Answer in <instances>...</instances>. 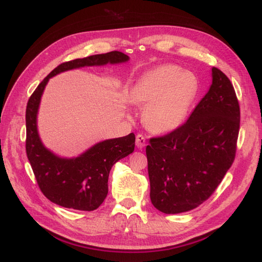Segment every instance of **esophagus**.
<instances>
[{
  "label": "esophagus",
  "instance_id": "obj_1",
  "mask_svg": "<svg viewBox=\"0 0 262 262\" xmlns=\"http://www.w3.org/2000/svg\"><path fill=\"white\" fill-rule=\"evenodd\" d=\"M136 146L138 148H143V147L146 146V137L142 134H138L136 136Z\"/></svg>",
  "mask_w": 262,
  "mask_h": 262
}]
</instances>
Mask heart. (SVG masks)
Segmentation results:
<instances>
[{
	"label": "heart",
	"mask_w": 262,
	"mask_h": 262,
	"mask_svg": "<svg viewBox=\"0 0 262 262\" xmlns=\"http://www.w3.org/2000/svg\"><path fill=\"white\" fill-rule=\"evenodd\" d=\"M199 91L195 74L165 64L147 71L130 87L133 104L146 105L144 122L156 134L176 130L188 116Z\"/></svg>",
	"instance_id": "1"
}]
</instances>
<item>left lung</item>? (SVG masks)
Masks as SVG:
<instances>
[{
  "label": "left lung",
  "mask_w": 262,
  "mask_h": 262,
  "mask_svg": "<svg viewBox=\"0 0 262 262\" xmlns=\"http://www.w3.org/2000/svg\"><path fill=\"white\" fill-rule=\"evenodd\" d=\"M209 91L179 128L150 138L146 147L150 200L164 213L195 209L209 198L230 168L240 126L233 86L211 69Z\"/></svg>",
  "instance_id": "1"
}]
</instances>
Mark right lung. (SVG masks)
Here are the masks:
<instances>
[{
    "label": "right lung",
    "mask_w": 262,
    "mask_h": 262,
    "mask_svg": "<svg viewBox=\"0 0 262 262\" xmlns=\"http://www.w3.org/2000/svg\"><path fill=\"white\" fill-rule=\"evenodd\" d=\"M129 57L114 51L62 63L46 76L32 94L26 106V155L39 189L58 206L92 211L103 204L108 193V176L113 165L134 151L135 135L106 139L77 157L63 158L46 148L37 130V113L49 79L57 74L84 66L125 63Z\"/></svg>",
    "instance_id": "1"
}]
</instances>
